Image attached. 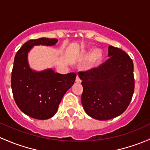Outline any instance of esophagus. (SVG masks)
I'll list each match as a JSON object with an SVG mask.
<instances>
[{"mask_svg": "<svg viewBox=\"0 0 150 150\" xmlns=\"http://www.w3.org/2000/svg\"><path fill=\"white\" fill-rule=\"evenodd\" d=\"M75 82H76V83H81V80L80 79V78H79V77H78V75H77L76 79H75Z\"/></svg>", "mask_w": 150, "mask_h": 150, "instance_id": "1", "label": "esophagus"}]
</instances>
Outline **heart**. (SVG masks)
Listing matches in <instances>:
<instances>
[{"label":"heart","instance_id":"b5f03b06","mask_svg":"<svg viewBox=\"0 0 150 150\" xmlns=\"http://www.w3.org/2000/svg\"><path fill=\"white\" fill-rule=\"evenodd\" d=\"M86 57L87 58H89V66L90 67H97L100 62H101L103 59V52L100 50L97 49V50H93L88 52L86 54Z\"/></svg>","mask_w":150,"mask_h":150}]
</instances>
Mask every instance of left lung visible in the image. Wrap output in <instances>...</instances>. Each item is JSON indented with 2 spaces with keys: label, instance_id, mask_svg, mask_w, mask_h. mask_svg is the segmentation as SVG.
Here are the masks:
<instances>
[{
  "label": "left lung",
  "instance_id": "1",
  "mask_svg": "<svg viewBox=\"0 0 150 150\" xmlns=\"http://www.w3.org/2000/svg\"><path fill=\"white\" fill-rule=\"evenodd\" d=\"M108 59L96 68L80 72L86 113L98 120L117 117L125 111L134 91V64L125 52L108 47Z\"/></svg>",
  "mask_w": 150,
  "mask_h": 150
}]
</instances>
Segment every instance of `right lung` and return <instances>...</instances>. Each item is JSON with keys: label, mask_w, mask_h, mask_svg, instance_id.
Here are the masks:
<instances>
[{"label": "right lung", "mask_w": 150, "mask_h": 150, "mask_svg": "<svg viewBox=\"0 0 150 150\" xmlns=\"http://www.w3.org/2000/svg\"><path fill=\"white\" fill-rule=\"evenodd\" d=\"M57 42L47 38L31 39L23 44L14 58L11 73L14 100L22 112L34 119L52 117L76 78L75 72L62 75L52 68L36 71L30 67L28 53L34 46H54Z\"/></svg>", "instance_id": "obj_1"}]
</instances>
